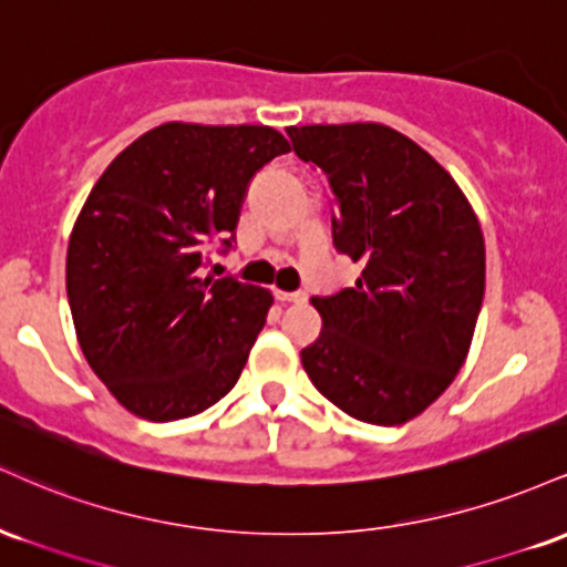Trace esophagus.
<instances>
[{
	"instance_id": "obj_1",
	"label": "esophagus",
	"mask_w": 567,
	"mask_h": 567,
	"mask_svg": "<svg viewBox=\"0 0 567 567\" xmlns=\"http://www.w3.org/2000/svg\"><path fill=\"white\" fill-rule=\"evenodd\" d=\"M277 296V301H282V303H303L306 301V292H285V290H277L275 292Z\"/></svg>"
}]
</instances>
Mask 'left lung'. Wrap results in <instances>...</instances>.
<instances>
[{"label": "left lung", "mask_w": 567, "mask_h": 567, "mask_svg": "<svg viewBox=\"0 0 567 567\" xmlns=\"http://www.w3.org/2000/svg\"><path fill=\"white\" fill-rule=\"evenodd\" d=\"M320 167L333 245L362 264L354 288L315 296L322 330L301 351L317 392L365 424L415 419L470 354L485 292V239L453 175L379 122L288 127Z\"/></svg>", "instance_id": "left-lung-1"}]
</instances>
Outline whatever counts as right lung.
Wrapping results in <instances>:
<instances>
[{
  "label": "right lung",
  "mask_w": 567,
  "mask_h": 567,
  "mask_svg": "<svg viewBox=\"0 0 567 567\" xmlns=\"http://www.w3.org/2000/svg\"><path fill=\"white\" fill-rule=\"evenodd\" d=\"M290 143L266 125L165 122L103 171L69 239L76 341L122 408L178 421L231 392L271 292L199 277L231 247L247 184Z\"/></svg>",
  "instance_id": "add662e5"
}]
</instances>
